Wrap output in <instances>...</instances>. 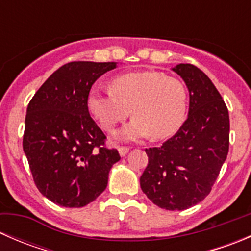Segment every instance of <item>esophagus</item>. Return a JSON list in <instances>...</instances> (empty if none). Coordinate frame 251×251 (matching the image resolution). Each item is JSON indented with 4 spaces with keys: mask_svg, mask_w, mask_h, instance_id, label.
I'll return each mask as SVG.
<instances>
[{
    "mask_svg": "<svg viewBox=\"0 0 251 251\" xmlns=\"http://www.w3.org/2000/svg\"><path fill=\"white\" fill-rule=\"evenodd\" d=\"M118 151H119V153H120V155L124 156V155H126V154L128 153L130 148H128V147H126V146H119Z\"/></svg>",
    "mask_w": 251,
    "mask_h": 251,
    "instance_id": "obj_1",
    "label": "esophagus"
}]
</instances>
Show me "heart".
Masks as SVG:
<instances>
[{"instance_id":"b5f03b06","label":"heart","mask_w":251,"mask_h":251,"mask_svg":"<svg viewBox=\"0 0 251 251\" xmlns=\"http://www.w3.org/2000/svg\"><path fill=\"white\" fill-rule=\"evenodd\" d=\"M87 108L105 132L132 114L130 124L116 133L120 141H135L151 135L154 140L173 136L184 123L188 93L179 78L156 70H141L119 75L110 81V90L92 88Z\"/></svg>"}]
</instances>
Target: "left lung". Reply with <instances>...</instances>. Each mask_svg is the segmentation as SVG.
Here are the masks:
<instances>
[{
  "label": "left lung",
  "mask_w": 251,
  "mask_h": 251,
  "mask_svg": "<svg viewBox=\"0 0 251 251\" xmlns=\"http://www.w3.org/2000/svg\"><path fill=\"white\" fill-rule=\"evenodd\" d=\"M189 91L187 120L160 147L146 149L143 193L165 210H186L211 192L229 148L228 109L214 83L193 64L174 68Z\"/></svg>",
  "instance_id": "1"
}]
</instances>
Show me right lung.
Returning a JSON list of instances; mask_svg holds the SVG:
<instances>
[{
  "label": "right lung",
  "mask_w": 251,
  "mask_h": 251,
  "mask_svg": "<svg viewBox=\"0 0 251 251\" xmlns=\"http://www.w3.org/2000/svg\"><path fill=\"white\" fill-rule=\"evenodd\" d=\"M115 63L70 62L45 81L30 100L23 149L37 189L54 204L82 207L105 189L118 149L90 115L91 87Z\"/></svg>",
  "instance_id": "obj_1"
}]
</instances>
